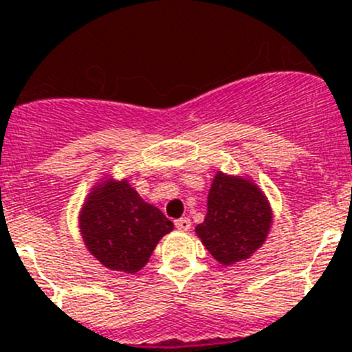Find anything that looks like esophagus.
I'll use <instances>...</instances> for the list:
<instances>
[{
	"label": "esophagus",
	"instance_id": "1",
	"mask_svg": "<svg viewBox=\"0 0 352 352\" xmlns=\"http://www.w3.org/2000/svg\"><path fill=\"white\" fill-rule=\"evenodd\" d=\"M174 226L178 227L179 231H188L192 226L190 219H186V217H183V219H178V220H174Z\"/></svg>",
	"mask_w": 352,
	"mask_h": 352
}]
</instances>
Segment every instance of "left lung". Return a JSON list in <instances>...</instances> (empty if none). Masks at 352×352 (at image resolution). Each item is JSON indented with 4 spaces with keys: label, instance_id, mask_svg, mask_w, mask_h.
<instances>
[{
    "label": "left lung",
    "instance_id": "8db88e82",
    "mask_svg": "<svg viewBox=\"0 0 352 352\" xmlns=\"http://www.w3.org/2000/svg\"><path fill=\"white\" fill-rule=\"evenodd\" d=\"M272 208L263 192L247 179L219 173L208 195V213L195 227L204 247L223 266L248 257L264 243Z\"/></svg>",
    "mask_w": 352,
    "mask_h": 352
}]
</instances>
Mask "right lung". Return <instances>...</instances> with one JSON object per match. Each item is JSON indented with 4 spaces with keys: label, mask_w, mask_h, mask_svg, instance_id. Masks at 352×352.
<instances>
[{
    "label": "right lung",
    "mask_w": 352,
    "mask_h": 352,
    "mask_svg": "<svg viewBox=\"0 0 352 352\" xmlns=\"http://www.w3.org/2000/svg\"><path fill=\"white\" fill-rule=\"evenodd\" d=\"M84 243L105 268L135 273L149 261L173 222L144 203L129 182L109 179L89 194L79 217Z\"/></svg>",
    "instance_id": "obj_1"
}]
</instances>
